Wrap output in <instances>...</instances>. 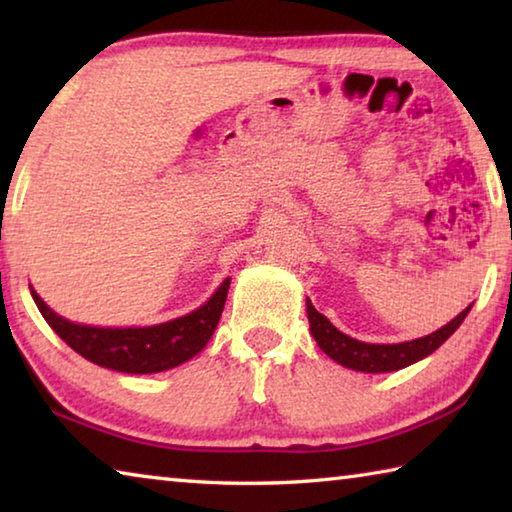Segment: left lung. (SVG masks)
<instances>
[{"label": "left lung", "instance_id": "left-lung-1", "mask_svg": "<svg viewBox=\"0 0 512 512\" xmlns=\"http://www.w3.org/2000/svg\"><path fill=\"white\" fill-rule=\"evenodd\" d=\"M470 309L472 305L463 309L452 323H447L445 327H440L438 332H433L429 336H422V339L395 345H375L357 341L352 339V336L339 332V329L329 323L320 311H316V307L311 305V300H307L309 329L311 334H314L318 348L323 350L327 357H332L336 363H341V366L361 372H393L429 357L431 352H436L440 345L456 332L458 325H461L465 316L470 314Z\"/></svg>", "mask_w": 512, "mask_h": 512}]
</instances>
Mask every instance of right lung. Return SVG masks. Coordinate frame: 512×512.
Masks as SVG:
<instances>
[{
    "label": "right lung",
    "instance_id": "obj_1",
    "mask_svg": "<svg viewBox=\"0 0 512 512\" xmlns=\"http://www.w3.org/2000/svg\"><path fill=\"white\" fill-rule=\"evenodd\" d=\"M228 289L230 277H225L221 287L214 291V296L192 314L153 327L115 329L69 323L54 309H49L33 287L31 296L49 327L81 357L117 372L149 375V372L176 368L205 348L216 325H219Z\"/></svg>",
    "mask_w": 512,
    "mask_h": 512
}]
</instances>
